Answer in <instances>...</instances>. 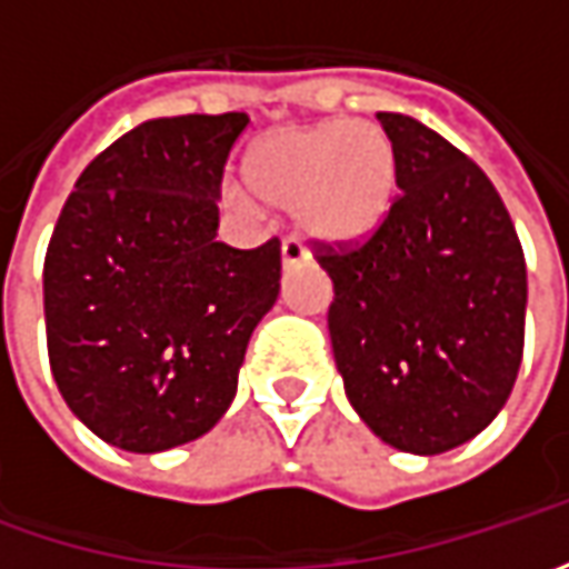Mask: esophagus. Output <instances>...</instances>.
Listing matches in <instances>:
<instances>
[{
  "label": "esophagus",
  "mask_w": 569,
  "mask_h": 569,
  "mask_svg": "<svg viewBox=\"0 0 569 569\" xmlns=\"http://www.w3.org/2000/svg\"><path fill=\"white\" fill-rule=\"evenodd\" d=\"M303 259H307L303 243H300L297 237H284V240H281V266H284V269H291V266L303 262Z\"/></svg>",
  "instance_id": "34e87169"
}]
</instances>
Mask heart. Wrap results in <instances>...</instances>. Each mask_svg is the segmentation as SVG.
Listing matches in <instances>:
<instances>
[{"instance_id":"heart-1","label":"heart","mask_w":569,"mask_h":569,"mask_svg":"<svg viewBox=\"0 0 569 569\" xmlns=\"http://www.w3.org/2000/svg\"><path fill=\"white\" fill-rule=\"evenodd\" d=\"M399 161L389 132L367 120L281 126L247 154V187L269 208L295 211L300 230L355 243L380 228L396 199ZM230 206L252 208L240 189Z\"/></svg>"}]
</instances>
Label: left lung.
Segmentation results:
<instances>
[{"label": "left lung", "instance_id": "8db88e82", "mask_svg": "<svg viewBox=\"0 0 569 569\" xmlns=\"http://www.w3.org/2000/svg\"><path fill=\"white\" fill-rule=\"evenodd\" d=\"M402 189L355 243L313 240L332 278L329 336L345 392L377 437L437 456L481 433L513 392L526 256L485 170L425 122L377 113Z\"/></svg>", "mask_w": 569, "mask_h": 569}]
</instances>
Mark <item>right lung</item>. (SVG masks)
Wrapping results in <instances>:
<instances>
[{"instance_id": "right-lung-1", "label": "right lung", "mask_w": 569, "mask_h": 569, "mask_svg": "<svg viewBox=\"0 0 569 569\" xmlns=\"http://www.w3.org/2000/svg\"><path fill=\"white\" fill-rule=\"evenodd\" d=\"M247 113L148 120L81 170L43 259L47 355L66 405L129 452L218 425L256 322L272 310L281 240H214Z\"/></svg>"}]
</instances>
